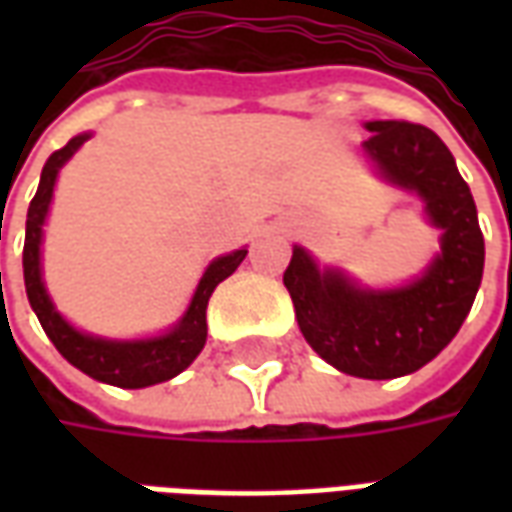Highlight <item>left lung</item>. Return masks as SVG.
<instances>
[{
    "mask_svg": "<svg viewBox=\"0 0 512 512\" xmlns=\"http://www.w3.org/2000/svg\"><path fill=\"white\" fill-rule=\"evenodd\" d=\"M367 131L365 156L386 183L425 202L441 252L411 285L370 290L293 246L282 282L312 351L340 373L381 381L414 373L450 345L480 288L485 244L472 191L439 136L406 120H373Z\"/></svg>",
    "mask_w": 512,
    "mask_h": 512,
    "instance_id": "1",
    "label": "left lung"
}]
</instances>
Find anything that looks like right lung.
Listing matches in <instances>:
<instances>
[{
	"label": "right lung",
	"mask_w": 512,
	"mask_h": 512,
	"mask_svg": "<svg viewBox=\"0 0 512 512\" xmlns=\"http://www.w3.org/2000/svg\"><path fill=\"white\" fill-rule=\"evenodd\" d=\"M90 139V134L73 136L71 142L60 150H54L40 172V186L35 197L29 202L27 211V238H24V285H27V299L32 310L38 315L43 332L49 334L54 348L60 351L73 367H79L95 381L123 386V389H142V386L161 384L169 381L197 359V354L208 337V323L205 310L208 299L219 282L233 274L246 257V249H235L230 255L216 257L211 266L205 268L200 285L191 296L189 310L167 334L147 337V340H104L93 337L79 329L54 310V301L43 285V271H40V244H43V222L49 213L51 197H54V183L60 175V167L68 158Z\"/></svg>",
	"instance_id": "obj_1"
}]
</instances>
